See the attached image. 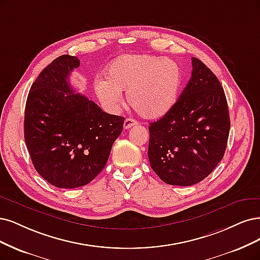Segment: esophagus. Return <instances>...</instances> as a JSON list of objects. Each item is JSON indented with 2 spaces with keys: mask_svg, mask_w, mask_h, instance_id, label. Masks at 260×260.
<instances>
[{
  "mask_svg": "<svg viewBox=\"0 0 260 260\" xmlns=\"http://www.w3.org/2000/svg\"><path fill=\"white\" fill-rule=\"evenodd\" d=\"M136 124H138V121L136 119H132V118H127L126 120H124L123 122V129H129L133 126H136Z\"/></svg>",
  "mask_w": 260,
  "mask_h": 260,
  "instance_id": "34e87169",
  "label": "esophagus"
}]
</instances>
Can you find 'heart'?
<instances>
[{"mask_svg":"<svg viewBox=\"0 0 260 260\" xmlns=\"http://www.w3.org/2000/svg\"><path fill=\"white\" fill-rule=\"evenodd\" d=\"M106 80H96L98 99L109 111L122 102L127 91L132 109L147 119L162 117L174 106L182 83L180 66L171 59L146 55H124L107 67Z\"/></svg>","mask_w":260,"mask_h":260,"instance_id":"b5f03b06","label":"heart"}]
</instances>
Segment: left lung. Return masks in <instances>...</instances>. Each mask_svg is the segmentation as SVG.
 I'll use <instances>...</instances> for the list:
<instances>
[{"instance_id":"left-lung-1","label":"left lung","mask_w":260,"mask_h":260,"mask_svg":"<svg viewBox=\"0 0 260 260\" xmlns=\"http://www.w3.org/2000/svg\"><path fill=\"white\" fill-rule=\"evenodd\" d=\"M191 63L190 80L174 106L148 128L150 167L165 183L176 186L194 185L215 169L230 129L218 78L199 59Z\"/></svg>"}]
</instances>
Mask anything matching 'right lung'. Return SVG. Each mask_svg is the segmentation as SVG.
<instances>
[{"label": "right lung", "instance_id": "obj_1", "mask_svg": "<svg viewBox=\"0 0 260 260\" xmlns=\"http://www.w3.org/2000/svg\"><path fill=\"white\" fill-rule=\"evenodd\" d=\"M63 55L45 68L25 103L24 140L38 173L58 188L90 183L105 167L124 118L75 93L70 74L79 67Z\"/></svg>", "mask_w": 260, "mask_h": 260}]
</instances>
